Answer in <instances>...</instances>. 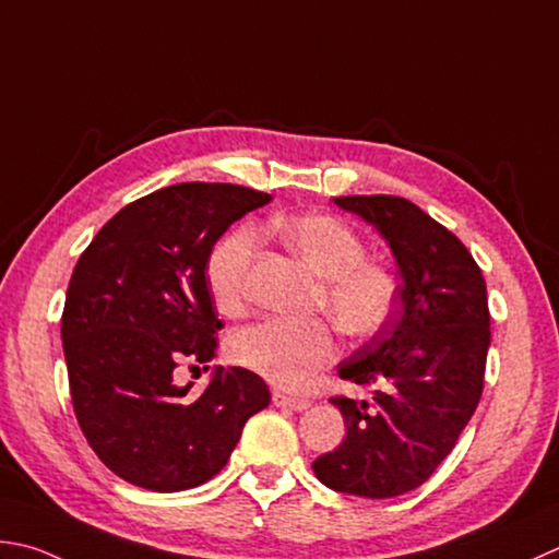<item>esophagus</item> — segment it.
<instances>
[{
  "label": "esophagus",
  "mask_w": 559,
  "mask_h": 559,
  "mask_svg": "<svg viewBox=\"0 0 559 559\" xmlns=\"http://www.w3.org/2000/svg\"><path fill=\"white\" fill-rule=\"evenodd\" d=\"M272 402H275V406H280V408H292V411H307L311 406L309 399L292 396V394H284V392L272 394Z\"/></svg>",
  "instance_id": "esophagus-1"
}]
</instances>
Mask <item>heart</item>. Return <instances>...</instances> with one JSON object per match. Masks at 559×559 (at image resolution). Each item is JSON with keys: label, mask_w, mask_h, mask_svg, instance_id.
Returning <instances> with one entry per match:
<instances>
[{"label": "heart", "mask_w": 559, "mask_h": 559, "mask_svg": "<svg viewBox=\"0 0 559 559\" xmlns=\"http://www.w3.org/2000/svg\"><path fill=\"white\" fill-rule=\"evenodd\" d=\"M272 230L319 275L316 307H321L347 338H372L396 309L399 284L379 262L365 260L355 230L329 214H299L272 221ZM258 236L236 226L218 240L206 260V287L218 311L240 313ZM230 360L277 386H301L335 355L331 325L321 319L292 321L270 316L228 338Z\"/></svg>", "instance_id": "1"}]
</instances>
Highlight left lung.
<instances>
[{
  "instance_id": "1",
  "label": "left lung",
  "mask_w": 559,
  "mask_h": 559,
  "mask_svg": "<svg viewBox=\"0 0 559 559\" xmlns=\"http://www.w3.org/2000/svg\"><path fill=\"white\" fill-rule=\"evenodd\" d=\"M372 224L396 260L399 311L338 365L372 402L333 396L345 440L313 460L325 487L389 499L424 484L455 448L484 389L491 343L487 282L462 240L408 199L335 197Z\"/></svg>"
}]
</instances>
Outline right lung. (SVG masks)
I'll list each match as a JSON object with an SVG mask.
<instances>
[{"instance_id":"right-lung-1","label":"right lung","mask_w":559,"mask_h":559,"mask_svg":"<svg viewBox=\"0 0 559 559\" xmlns=\"http://www.w3.org/2000/svg\"><path fill=\"white\" fill-rule=\"evenodd\" d=\"M267 202L238 185L163 187L109 218L72 270L60 325L72 406L97 457L135 487L209 481L270 404L267 384L243 367H216L199 396L173 379L175 367L216 350L209 252Z\"/></svg>"}]
</instances>
